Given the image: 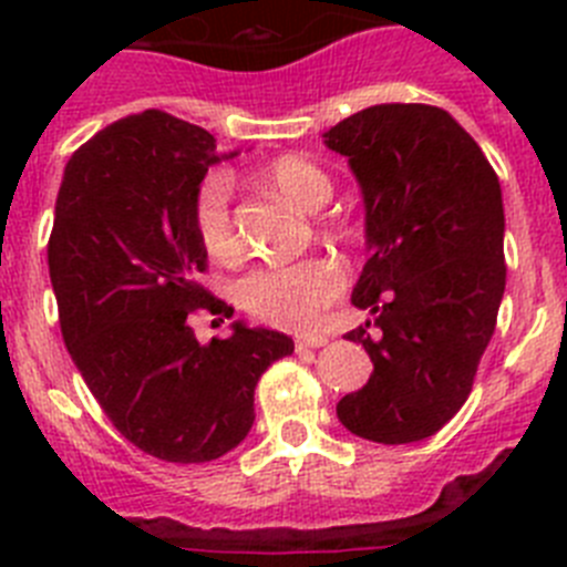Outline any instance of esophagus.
Here are the masks:
<instances>
[{"label": "esophagus", "mask_w": 567, "mask_h": 567, "mask_svg": "<svg viewBox=\"0 0 567 567\" xmlns=\"http://www.w3.org/2000/svg\"><path fill=\"white\" fill-rule=\"evenodd\" d=\"M329 338H323V334H300V338H295V346H298V352H303V349H320V346H327Z\"/></svg>", "instance_id": "1"}]
</instances>
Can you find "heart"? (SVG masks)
Masks as SVG:
<instances>
[{"label": "heart", "instance_id": "b5f03b06", "mask_svg": "<svg viewBox=\"0 0 567 567\" xmlns=\"http://www.w3.org/2000/svg\"><path fill=\"white\" fill-rule=\"evenodd\" d=\"M264 182L295 207L318 213L332 198V182L303 155H280L260 169ZM227 175L209 173L193 195V229L213 260L233 264L240 258V238L229 209ZM346 272L334 258L315 255L295 264H258L238 280V303L264 323L284 329L315 327L343 295Z\"/></svg>", "mask_w": 567, "mask_h": 567}]
</instances>
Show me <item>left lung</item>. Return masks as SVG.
I'll use <instances>...</instances> for the list:
<instances>
[{
    "instance_id": "1",
    "label": "left lung",
    "mask_w": 567,
    "mask_h": 567,
    "mask_svg": "<svg viewBox=\"0 0 567 567\" xmlns=\"http://www.w3.org/2000/svg\"><path fill=\"white\" fill-rule=\"evenodd\" d=\"M365 202V260L346 334L374 363L338 403L340 423L383 445L417 443L468 400L505 292L503 193L480 144L432 104H374L334 124Z\"/></svg>"
}]
</instances>
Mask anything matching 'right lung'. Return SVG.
<instances>
[{
  "mask_svg": "<svg viewBox=\"0 0 567 567\" xmlns=\"http://www.w3.org/2000/svg\"><path fill=\"white\" fill-rule=\"evenodd\" d=\"M218 162L207 130L164 110L118 118L70 155L48 240L70 358L110 423L164 463H209L255 420V385L292 338L233 323L198 343L193 315L233 318L198 284L193 195Z\"/></svg>",
  "mask_w": 567,
  "mask_h": 567,
  "instance_id": "obj_1",
  "label": "right lung"
}]
</instances>
